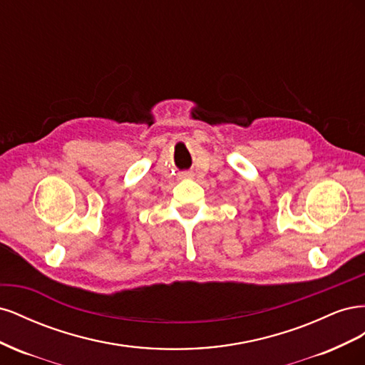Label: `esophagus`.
<instances>
[{
  "label": "esophagus",
  "instance_id": "obj_1",
  "mask_svg": "<svg viewBox=\"0 0 365 365\" xmlns=\"http://www.w3.org/2000/svg\"><path fill=\"white\" fill-rule=\"evenodd\" d=\"M180 176H181V178H190V176H192V172H182Z\"/></svg>",
  "mask_w": 365,
  "mask_h": 365
}]
</instances>
